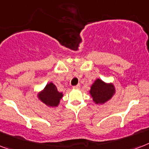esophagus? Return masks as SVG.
I'll list each match as a JSON object with an SVG mask.
<instances>
[{"instance_id":"34e87169","label":"esophagus","mask_w":149,"mask_h":149,"mask_svg":"<svg viewBox=\"0 0 149 149\" xmlns=\"http://www.w3.org/2000/svg\"><path fill=\"white\" fill-rule=\"evenodd\" d=\"M79 87H80V85H79V84H78V85H77V86H74L72 87V88H73L74 89H79Z\"/></svg>"}]
</instances>
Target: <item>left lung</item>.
<instances>
[{
    "label": "left lung",
    "instance_id": "1",
    "mask_svg": "<svg viewBox=\"0 0 149 149\" xmlns=\"http://www.w3.org/2000/svg\"><path fill=\"white\" fill-rule=\"evenodd\" d=\"M89 93L94 103L103 105L116 94V87L112 83H106L101 79H96L90 86Z\"/></svg>",
    "mask_w": 149,
    "mask_h": 149
}]
</instances>
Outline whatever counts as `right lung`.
<instances>
[{"label": "right lung", "instance_id": "1", "mask_svg": "<svg viewBox=\"0 0 149 149\" xmlns=\"http://www.w3.org/2000/svg\"><path fill=\"white\" fill-rule=\"evenodd\" d=\"M63 96V93L58 91L56 86L53 83H47L46 86L37 93L38 100L48 107L52 108L58 106Z\"/></svg>", "mask_w": 149, "mask_h": 149}]
</instances>
